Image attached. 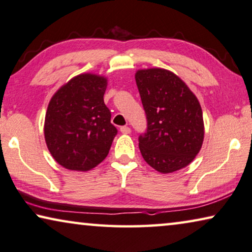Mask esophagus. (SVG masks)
<instances>
[{"mask_svg":"<svg viewBox=\"0 0 252 252\" xmlns=\"http://www.w3.org/2000/svg\"><path fill=\"white\" fill-rule=\"evenodd\" d=\"M120 131H121V132L125 133V134H129L131 132V129L127 126H125L120 127Z\"/></svg>","mask_w":252,"mask_h":252,"instance_id":"1","label":"esophagus"}]
</instances>
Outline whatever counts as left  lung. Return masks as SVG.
Returning <instances> with one entry per match:
<instances>
[{"instance_id": "8db88e82", "label": "left lung", "mask_w": 252, "mask_h": 252, "mask_svg": "<svg viewBox=\"0 0 252 252\" xmlns=\"http://www.w3.org/2000/svg\"><path fill=\"white\" fill-rule=\"evenodd\" d=\"M134 77L147 115V132L139 137L142 157L163 174L188 166L205 136L196 95L181 78L162 67L138 70Z\"/></svg>"}]
</instances>
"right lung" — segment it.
<instances>
[{
  "instance_id": "1",
  "label": "right lung",
  "mask_w": 252,
  "mask_h": 252,
  "mask_svg": "<svg viewBox=\"0 0 252 252\" xmlns=\"http://www.w3.org/2000/svg\"><path fill=\"white\" fill-rule=\"evenodd\" d=\"M106 87V77L81 73L56 90L48 103L45 141L53 158L66 170H92L110 152L118 130L104 103Z\"/></svg>"
}]
</instances>
